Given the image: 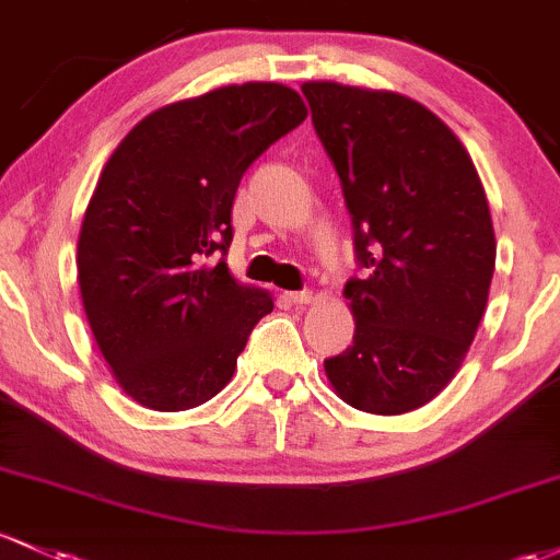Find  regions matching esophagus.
<instances>
[{
    "label": "esophagus",
    "mask_w": 560,
    "mask_h": 560,
    "mask_svg": "<svg viewBox=\"0 0 560 560\" xmlns=\"http://www.w3.org/2000/svg\"><path fill=\"white\" fill-rule=\"evenodd\" d=\"M287 300L294 305H308L313 300V292L311 290H300V292H287Z\"/></svg>",
    "instance_id": "1"
}]
</instances>
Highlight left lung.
Masks as SVG:
<instances>
[{"label": "left lung", "mask_w": 560, "mask_h": 560, "mask_svg": "<svg viewBox=\"0 0 560 560\" xmlns=\"http://www.w3.org/2000/svg\"><path fill=\"white\" fill-rule=\"evenodd\" d=\"M342 183L355 260L353 346L324 361L337 396L404 415L439 396L487 311L497 242L470 153L433 110L385 90L305 82Z\"/></svg>", "instance_id": "left-lung-1"}]
</instances>
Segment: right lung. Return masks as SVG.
<instances>
[{
    "mask_svg": "<svg viewBox=\"0 0 560 560\" xmlns=\"http://www.w3.org/2000/svg\"><path fill=\"white\" fill-rule=\"evenodd\" d=\"M305 116L284 84H229L153 110L110 153L79 231V292L116 383L143 407L218 396L273 311L210 257L231 247L244 172Z\"/></svg>",
    "mask_w": 560,
    "mask_h": 560,
    "instance_id": "1",
    "label": "right lung"
}]
</instances>
